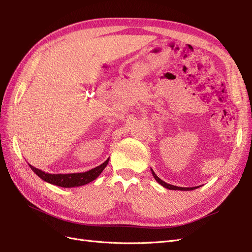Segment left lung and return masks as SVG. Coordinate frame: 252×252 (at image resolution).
<instances>
[{
    "instance_id": "left-lung-1",
    "label": "left lung",
    "mask_w": 252,
    "mask_h": 252,
    "mask_svg": "<svg viewBox=\"0 0 252 252\" xmlns=\"http://www.w3.org/2000/svg\"><path fill=\"white\" fill-rule=\"evenodd\" d=\"M151 173H152V175H154V178L156 179V181L158 183V184H161L163 187H165L167 189H170V190H183V191H189V190H194L196 188H199V186H196V187H178V186H173V185H170V184H167V183H165L164 181H162L161 179H159L152 169H151Z\"/></svg>"
}]
</instances>
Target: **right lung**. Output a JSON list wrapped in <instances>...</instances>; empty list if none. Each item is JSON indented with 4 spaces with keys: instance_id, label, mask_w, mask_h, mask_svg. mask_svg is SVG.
Masks as SVG:
<instances>
[{
    "instance_id": "1",
    "label": "right lung",
    "mask_w": 252,
    "mask_h": 252,
    "mask_svg": "<svg viewBox=\"0 0 252 252\" xmlns=\"http://www.w3.org/2000/svg\"><path fill=\"white\" fill-rule=\"evenodd\" d=\"M108 162H109V158L106 159L103 164L96 166L95 168L90 169L86 172H77V173H48L41 169L35 168V167H33L32 165L30 164L28 165L37 177H40L43 181L50 183V184L56 185V186L71 188V187H79V186L86 185L88 183L95 180L98 175L101 174V172L105 169V167L107 166Z\"/></svg>"
}]
</instances>
